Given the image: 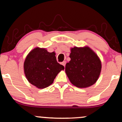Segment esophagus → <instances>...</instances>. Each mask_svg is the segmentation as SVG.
I'll return each mask as SVG.
<instances>
[{"label":"esophagus","mask_w":122,"mask_h":122,"mask_svg":"<svg viewBox=\"0 0 122 122\" xmlns=\"http://www.w3.org/2000/svg\"><path fill=\"white\" fill-rule=\"evenodd\" d=\"M61 64H62L63 66L65 67V66H66V61H63V62L61 63Z\"/></svg>","instance_id":"1"}]
</instances>
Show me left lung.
Wrapping results in <instances>:
<instances>
[{
	"label": "left lung",
	"mask_w": 122,
	"mask_h": 122,
	"mask_svg": "<svg viewBox=\"0 0 122 122\" xmlns=\"http://www.w3.org/2000/svg\"><path fill=\"white\" fill-rule=\"evenodd\" d=\"M71 60L66 66V73L71 82L78 88L94 84L101 73V61L97 55L88 46L74 47L70 54Z\"/></svg>",
	"instance_id": "8db88e82"
}]
</instances>
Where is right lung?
<instances>
[{
    "instance_id": "right-lung-1",
    "label": "right lung",
    "mask_w": 122,
    "mask_h": 122,
    "mask_svg": "<svg viewBox=\"0 0 122 122\" xmlns=\"http://www.w3.org/2000/svg\"><path fill=\"white\" fill-rule=\"evenodd\" d=\"M54 52L44 48H36L30 52L24 63L26 79L40 89L48 87L53 83L57 74L64 67L56 61Z\"/></svg>"
}]
</instances>
